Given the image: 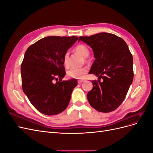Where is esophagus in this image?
Segmentation results:
<instances>
[{
	"mask_svg": "<svg viewBox=\"0 0 153 153\" xmlns=\"http://www.w3.org/2000/svg\"><path fill=\"white\" fill-rule=\"evenodd\" d=\"M84 81H85V80H78V84H82V83L84 82Z\"/></svg>",
	"mask_w": 153,
	"mask_h": 153,
	"instance_id": "34e87169",
	"label": "esophagus"
}]
</instances>
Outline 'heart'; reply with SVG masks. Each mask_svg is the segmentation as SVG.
I'll use <instances>...</instances> for the list:
<instances>
[{"label":"heart","instance_id":"1","mask_svg":"<svg viewBox=\"0 0 153 153\" xmlns=\"http://www.w3.org/2000/svg\"><path fill=\"white\" fill-rule=\"evenodd\" d=\"M75 52L82 55L83 57H87L89 55V50L86 46L84 45H77L75 48ZM69 55L68 52H66L62 58V63L65 68H69ZM87 73V69L86 68H71L68 71L67 75L69 78H76V79H82Z\"/></svg>","mask_w":153,"mask_h":153}]
</instances>
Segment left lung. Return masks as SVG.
<instances>
[{
  "label": "left lung",
  "instance_id": "obj_1",
  "mask_svg": "<svg viewBox=\"0 0 153 153\" xmlns=\"http://www.w3.org/2000/svg\"><path fill=\"white\" fill-rule=\"evenodd\" d=\"M78 40L90 46L96 58L89 73L99 79L92 81L93 87L87 95L89 103L98 112H112L124 101L133 79V57L128 45L107 32L80 36Z\"/></svg>",
  "mask_w": 153,
  "mask_h": 153
}]
</instances>
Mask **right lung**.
<instances>
[{
	"label": "right lung",
	"mask_w": 153,
	"mask_h": 153,
	"mask_svg": "<svg viewBox=\"0 0 153 153\" xmlns=\"http://www.w3.org/2000/svg\"><path fill=\"white\" fill-rule=\"evenodd\" d=\"M78 39L76 36H48L26 50L21 64L22 89L41 113L58 114L68 106L78 82L76 79L62 81L66 75L62 58Z\"/></svg>",
	"instance_id": "add662e5"
}]
</instances>
